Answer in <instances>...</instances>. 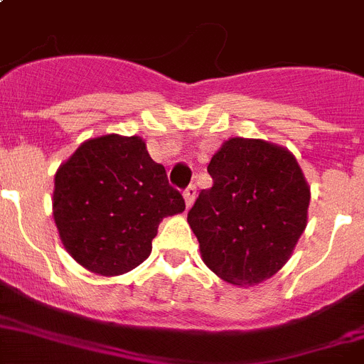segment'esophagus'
Listing matches in <instances>:
<instances>
[{"instance_id": "1", "label": "esophagus", "mask_w": 364, "mask_h": 364, "mask_svg": "<svg viewBox=\"0 0 364 364\" xmlns=\"http://www.w3.org/2000/svg\"><path fill=\"white\" fill-rule=\"evenodd\" d=\"M195 197H197V188L193 184H189L188 188L184 189V200H186V206L191 208V204L195 203Z\"/></svg>"}]
</instances>
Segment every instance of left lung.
<instances>
[{"label":"left lung","mask_w":364,"mask_h":364,"mask_svg":"<svg viewBox=\"0 0 364 364\" xmlns=\"http://www.w3.org/2000/svg\"><path fill=\"white\" fill-rule=\"evenodd\" d=\"M213 178L188 212L203 262L234 285H256L287 263L307 225L309 186L296 158L263 139L230 138Z\"/></svg>","instance_id":"left-lung-1"}]
</instances>
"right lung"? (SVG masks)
I'll use <instances>...</instances> for the list:
<instances>
[{"mask_svg": "<svg viewBox=\"0 0 364 364\" xmlns=\"http://www.w3.org/2000/svg\"><path fill=\"white\" fill-rule=\"evenodd\" d=\"M184 210L138 136L88 139L55 175L53 217L62 245L95 274H125L144 263L161 219Z\"/></svg>", "mask_w": 364, "mask_h": 364, "instance_id": "obj_1", "label": "right lung"}]
</instances>
